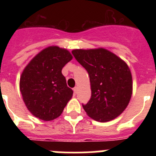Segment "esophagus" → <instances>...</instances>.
Returning a JSON list of instances; mask_svg holds the SVG:
<instances>
[{
	"label": "esophagus",
	"instance_id": "obj_1",
	"mask_svg": "<svg viewBox=\"0 0 156 156\" xmlns=\"http://www.w3.org/2000/svg\"><path fill=\"white\" fill-rule=\"evenodd\" d=\"M73 90H74V93L76 94L77 91H78V87H75L73 88Z\"/></svg>",
	"mask_w": 156,
	"mask_h": 156
}]
</instances>
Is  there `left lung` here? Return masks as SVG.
Listing matches in <instances>:
<instances>
[{
  "label": "left lung",
  "mask_w": 156,
  "mask_h": 156,
  "mask_svg": "<svg viewBox=\"0 0 156 156\" xmlns=\"http://www.w3.org/2000/svg\"><path fill=\"white\" fill-rule=\"evenodd\" d=\"M72 54L90 77L91 97L82 104L87 114L99 122L120 115L132 94V76L127 65L103 48L73 50Z\"/></svg>",
  "instance_id": "8db88e82"
}]
</instances>
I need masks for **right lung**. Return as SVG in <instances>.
Instances as JSON below:
<instances>
[{
  "instance_id": "obj_1",
  "label": "right lung",
  "mask_w": 156,
  "mask_h": 156,
  "mask_svg": "<svg viewBox=\"0 0 156 156\" xmlns=\"http://www.w3.org/2000/svg\"><path fill=\"white\" fill-rule=\"evenodd\" d=\"M73 56L66 49L48 47L36 55L20 78V91L29 111L44 121L56 119L73 96L62 73Z\"/></svg>"
}]
</instances>
